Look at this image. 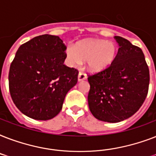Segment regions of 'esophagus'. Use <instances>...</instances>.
Here are the masks:
<instances>
[{
    "label": "esophagus",
    "mask_w": 156,
    "mask_h": 156,
    "mask_svg": "<svg viewBox=\"0 0 156 156\" xmlns=\"http://www.w3.org/2000/svg\"><path fill=\"white\" fill-rule=\"evenodd\" d=\"M87 78V74H86L85 73H83V72H79V73H78V80L79 81V82L86 80Z\"/></svg>",
    "instance_id": "obj_1"
}]
</instances>
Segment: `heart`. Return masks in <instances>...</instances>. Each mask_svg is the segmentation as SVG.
Listing matches in <instances>:
<instances>
[{"label":"heart","mask_w":156,"mask_h":156,"mask_svg":"<svg viewBox=\"0 0 156 156\" xmlns=\"http://www.w3.org/2000/svg\"><path fill=\"white\" fill-rule=\"evenodd\" d=\"M117 55V47L113 42L98 39H87L76 43L73 48H66V57L69 66H78L87 61L92 72L106 69L113 63Z\"/></svg>","instance_id":"1"}]
</instances>
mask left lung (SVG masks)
I'll use <instances>...</instances> for the list:
<instances>
[{"label": "left lung", "mask_w": 156, "mask_h": 156, "mask_svg": "<svg viewBox=\"0 0 156 156\" xmlns=\"http://www.w3.org/2000/svg\"><path fill=\"white\" fill-rule=\"evenodd\" d=\"M119 49L108 68L88 75V105L95 118L115 123L140 108L148 93L150 73L143 51L129 40L115 36Z\"/></svg>", "instance_id": "obj_1"}]
</instances>
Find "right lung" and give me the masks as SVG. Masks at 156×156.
I'll use <instances>...</instances> for the list:
<instances>
[{
  "mask_svg": "<svg viewBox=\"0 0 156 156\" xmlns=\"http://www.w3.org/2000/svg\"><path fill=\"white\" fill-rule=\"evenodd\" d=\"M66 46L55 35H42L19 47L10 65L9 88L26 116L46 121L62 108L66 94L78 82V71L64 64Z\"/></svg>",
  "mask_w": 156,
  "mask_h": 156,
  "instance_id": "obj_1",
  "label": "right lung"
}]
</instances>
